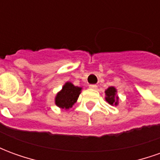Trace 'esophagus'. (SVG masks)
I'll list each match as a JSON object with an SVG mask.
<instances>
[{"label": "esophagus", "mask_w": 160, "mask_h": 160, "mask_svg": "<svg viewBox=\"0 0 160 160\" xmlns=\"http://www.w3.org/2000/svg\"><path fill=\"white\" fill-rule=\"evenodd\" d=\"M89 87H90L91 89H97L98 86L97 85H95V84H93V85H90V86H89Z\"/></svg>", "instance_id": "34e87169"}]
</instances>
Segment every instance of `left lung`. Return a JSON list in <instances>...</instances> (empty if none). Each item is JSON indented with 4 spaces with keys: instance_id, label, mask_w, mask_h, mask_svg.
I'll list each match as a JSON object with an SVG mask.
<instances>
[{
    "instance_id": "1",
    "label": "left lung",
    "mask_w": 160,
    "mask_h": 160,
    "mask_svg": "<svg viewBox=\"0 0 160 160\" xmlns=\"http://www.w3.org/2000/svg\"><path fill=\"white\" fill-rule=\"evenodd\" d=\"M105 100L111 105H118V97L117 96V89L114 87H110L105 90Z\"/></svg>"
}]
</instances>
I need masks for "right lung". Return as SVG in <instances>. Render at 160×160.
<instances>
[{"label":"right lung","instance_id":"right-lung-1","mask_svg":"<svg viewBox=\"0 0 160 160\" xmlns=\"http://www.w3.org/2000/svg\"><path fill=\"white\" fill-rule=\"evenodd\" d=\"M81 89V87H75L71 82H67L62 89L56 94L55 103L59 108L68 110L76 103Z\"/></svg>","mask_w":160,"mask_h":160}]
</instances>
